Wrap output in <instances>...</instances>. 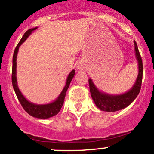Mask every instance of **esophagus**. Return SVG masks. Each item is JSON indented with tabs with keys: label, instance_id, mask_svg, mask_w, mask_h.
<instances>
[{
	"label": "esophagus",
	"instance_id": "obj_1",
	"mask_svg": "<svg viewBox=\"0 0 154 154\" xmlns=\"http://www.w3.org/2000/svg\"><path fill=\"white\" fill-rule=\"evenodd\" d=\"M77 69L78 71H83V70H84V66H83V65L82 63H79L77 66Z\"/></svg>",
	"mask_w": 154,
	"mask_h": 154
}]
</instances>
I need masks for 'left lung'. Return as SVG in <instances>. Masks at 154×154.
Here are the masks:
<instances>
[{
    "label": "left lung",
    "mask_w": 154,
    "mask_h": 154,
    "mask_svg": "<svg viewBox=\"0 0 154 154\" xmlns=\"http://www.w3.org/2000/svg\"><path fill=\"white\" fill-rule=\"evenodd\" d=\"M134 51L136 61L138 63V69L139 73L136 77V80L133 86L130 89L125 93L119 94H111L100 91L96 87L91 78L88 79L89 83V89L91 92V96L93 101L95 103L96 106L100 109L101 111L112 112L119 111L123 109L128 106L133 100L136 98L141 89L142 81V74H143V65L142 60L138 49L137 44L134 41Z\"/></svg>",
    "instance_id": "obj_1"
}]
</instances>
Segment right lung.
I'll return each instance as SVG.
<instances>
[{"label":"right lung","mask_w":154,"mask_h":154,"mask_svg":"<svg viewBox=\"0 0 154 154\" xmlns=\"http://www.w3.org/2000/svg\"><path fill=\"white\" fill-rule=\"evenodd\" d=\"M38 27H34L28 29L25 33L24 34L23 37L21 38V41L18 44V45L15 48V51L13 54V57H12V86H13L14 91L16 94L17 97L19 100L20 103L21 104L24 109L27 112L29 116H32L34 118L40 119H47L49 118L53 117L59 113V112L63 106V103H64L65 97H66V91H67L68 87L70 86L71 80L73 77H74L75 71L74 69L69 73L67 79H66V85L64 88L62 90L61 93L59 94L58 97H57L56 100H54L53 102L48 103H45V104H37V103H32L29 101L21 93L20 91L19 88L18 86V82H17V54H18L19 47L26 41L27 38L32 34V32L34 30H35Z\"/></svg>","instance_id":"1"}]
</instances>
